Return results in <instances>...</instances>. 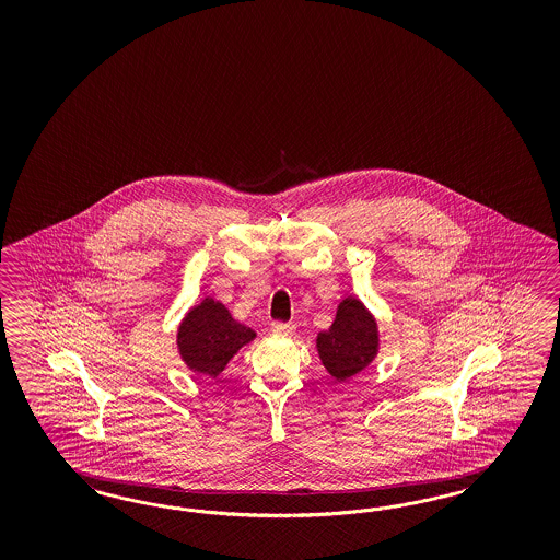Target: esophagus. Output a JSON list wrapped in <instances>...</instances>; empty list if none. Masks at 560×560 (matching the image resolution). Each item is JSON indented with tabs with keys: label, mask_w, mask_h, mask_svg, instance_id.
<instances>
[{
	"label": "esophagus",
	"mask_w": 560,
	"mask_h": 560,
	"mask_svg": "<svg viewBox=\"0 0 560 560\" xmlns=\"http://www.w3.org/2000/svg\"><path fill=\"white\" fill-rule=\"evenodd\" d=\"M271 330L275 335H281V337H291L295 332V324L291 323H272Z\"/></svg>",
	"instance_id": "obj_1"
}]
</instances>
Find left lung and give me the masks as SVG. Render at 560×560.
<instances>
[{
  "label": "left lung",
  "instance_id": "8db88e82",
  "mask_svg": "<svg viewBox=\"0 0 560 560\" xmlns=\"http://www.w3.org/2000/svg\"><path fill=\"white\" fill-rule=\"evenodd\" d=\"M377 324L353 295L340 302L335 323L316 339L324 368L339 382L365 370L377 355Z\"/></svg>",
  "mask_w": 560,
  "mask_h": 560
}]
</instances>
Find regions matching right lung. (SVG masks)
<instances>
[{
	"mask_svg": "<svg viewBox=\"0 0 560 560\" xmlns=\"http://www.w3.org/2000/svg\"><path fill=\"white\" fill-rule=\"evenodd\" d=\"M255 337V330L234 320L225 305L205 298L178 326L176 342L188 370L218 377L228 361Z\"/></svg>",
	"mask_w": 560,
	"mask_h": 560,
	"instance_id": "right-lung-1",
	"label": "right lung"
}]
</instances>
